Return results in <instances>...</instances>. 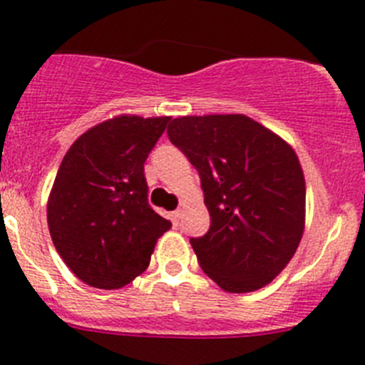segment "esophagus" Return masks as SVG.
<instances>
[{
	"mask_svg": "<svg viewBox=\"0 0 365 365\" xmlns=\"http://www.w3.org/2000/svg\"><path fill=\"white\" fill-rule=\"evenodd\" d=\"M172 221L175 222V225H179V221L180 219H182V210H175V212H172Z\"/></svg>",
	"mask_w": 365,
	"mask_h": 365,
	"instance_id": "1",
	"label": "esophagus"
}]
</instances>
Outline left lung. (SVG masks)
Here are the masks:
<instances>
[{"instance_id": "left-lung-1", "label": "left lung", "mask_w": 365, "mask_h": 365, "mask_svg": "<svg viewBox=\"0 0 365 365\" xmlns=\"http://www.w3.org/2000/svg\"><path fill=\"white\" fill-rule=\"evenodd\" d=\"M173 146L201 177L210 228L190 243L227 292L272 282L294 256L305 227V179L294 150L245 115L173 118Z\"/></svg>"}]
</instances>
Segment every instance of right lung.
Returning <instances> with one entry per match:
<instances>
[{"mask_svg":"<svg viewBox=\"0 0 365 365\" xmlns=\"http://www.w3.org/2000/svg\"><path fill=\"white\" fill-rule=\"evenodd\" d=\"M170 117L109 118L74 140L58 168L47 222L58 254L78 279L120 289L150 265L172 222L148 205L144 163Z\"/></svg>","mask_w":365,"mask_h":365,"instance_id":"add662e5","label":"right lung"}]
</instances>
